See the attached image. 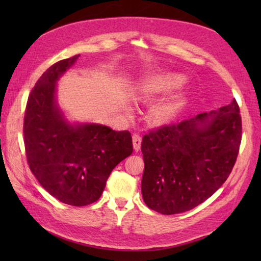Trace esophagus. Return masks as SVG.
Wrapping results in <instances>:
<instances>
[{"label":"esophagus","mask_w":261,"mask_h":261,"mask_svg":"<svg viewBox=\"0 0 261 261\" xmlns=\"http://www.w3.org/2000/svg\"><path fill=\"white\" fill-rule=\"evenodd\" d=\"M132 141H134V148L136 152L139 151L140 145H141V137L139 134H134L132 136Z\"/></svg>","instance_id":"34e87169"}]
</instances>
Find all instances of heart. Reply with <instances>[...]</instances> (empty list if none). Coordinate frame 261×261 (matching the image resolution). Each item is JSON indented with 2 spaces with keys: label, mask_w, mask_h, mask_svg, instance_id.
<instances>
[{
  "label": "heart",
  "mask_w": 261,
  "mask_h": 261,
  "mask_svg": "<svg viewBox=\"0 0 261 261\" xmlns=\"http://www.w3.org/2000/svg\"><path fill=\"white\" fill-rule=\"evenodd\" d=\"M182 83L180 77H171V76H161L154 77L149 81L145 82L141 86V96L143 99L148 100L153 98L154 95L163 92L169 91L170 88L179 85ZM178 108L177 102H165L155 106L151 112V120L154 123H163L169 121L174 116L176 110Z\"/></svg>",
  "instance_id": "b5f03b06"
}]
</instances>
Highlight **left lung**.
I'll return each instance as SVG.
<instances>
[{"label":"left lung","instance_id":"left-lung-1","mask_svg":"<svg viewBox=\"0 0 261 261\" xmlns=\"http://www.w3.org/2000/svg\"><path fill=\"white\" fill-rule=\"evenodd\" d=\"M242 117L236 99L220 112L198 114L143 137V199L171 215L194 208L230 175L240 152Z\"/></svg>","mask_w":261,"mask_h":261}]
</instances>
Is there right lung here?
Segmentation results:
<instances>
[{"label":"right lung","instance_id":"obj_1","mask_svg":"<svg viewBox=\"0 0 261 261\" xmlns=\"http://www.w3.org/2000/svg\"><path fill=\"white\" fill-rule=\"evenodd\" d=\"M78 57L56 62L38 79L26 103L23 132L26 159L38 182L61 202L82 207L99 199L112 170L134 146L129 131L64 120L55 86Z\"/></svg>","mask_w":261,"mask_h":261}]
</instances>
